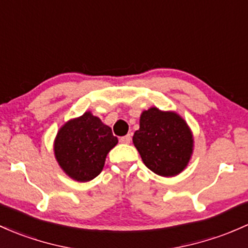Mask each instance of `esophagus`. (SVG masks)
Here are the masks:
<instances>
[{"instance_id": "esophagus-1", "label": "esophagus", "mask_w": 248, "mask_h": 248, "mask_svg": "<svg viewBox=\"0 0 248 248\" xmlns=\"http://www.w3.org/2000/svg\"><path fill=\"white\" fill-rule=\"evenodd\" d=\"M130 140H132V137H130V134L126 135V137H122L121 139H120V141H121L122 143H126V145L130 143Z\"/></svg>"}]
</instances>
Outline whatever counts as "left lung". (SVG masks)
Segmentation results:
<instances>
[{
  "instance_id": "1",
  "label": "left lung",
  "mask_w": 248,
  "mask_h": 248,
  "mask_svg": "<svg viewBox=\"0 0 248 248\" xmlns=\"http://www.w3.org/2000/svg\"><path fill=\"white\" fill-rule=\"evenodd\" d=\"M133 143L147 168L160 176L172 178L188 166L194 149L192 129L174 110L151 107L140 115V128Z\"/></svg>"
}]
</instances>
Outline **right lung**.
<instances>
[{"label": "right lung", "instance_id": "add662e5", "mask_svg": "<svg viewBox=\"0 0 248 248\" xmlns=\"http://www.w3.org/2000/svg\"><path fill=\"white\" fill-rule=\"evenodd\" d=\"M111 128L86 111L68 120L54 140V155L61 170L73 180L87 182L102 172L106 157L118 145Z\"/></svg>", "mask_w": 248, "mask_h": 248}]
</instances>
